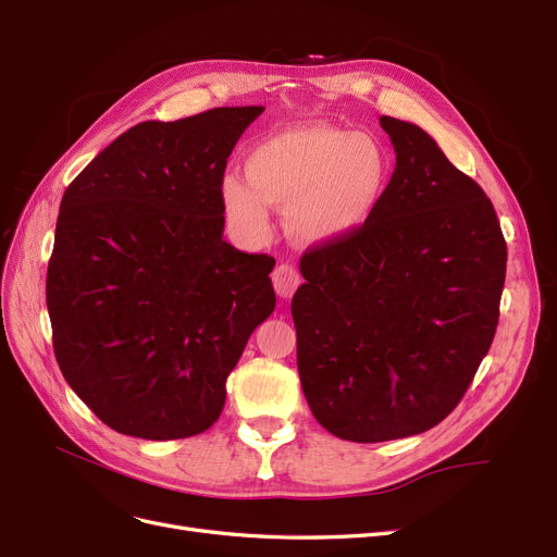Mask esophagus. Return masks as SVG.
Returning <instances> with one entry per match:
<instances>
[{
    "label": "esophagus",
    "mask_w": 557,
    "mask_h": 557,
    "mask_svg": "<svg viewBox=\"0 0 557 557\" xmlns=\"http://www.w3.org/2000/svg\"><path fill=\"white\" fill-rule=\"evenodd\" d=\"M300 282H302V277L296 271V265H292V263H280L273 271V286H275L277 296H282V298H292L294 292L300 286Z\"/></svg>",
    "instance_id": "1"
}]
</instances>
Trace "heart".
Masks as SVG:
<instances>
[{"mask_svg": "<svg viewBox=\"0 0 557 557\" xmlns=\"http://www.w3.org/2000/svg\"><path fill=\"white\" fill-rule=\"evenodd\" d=\"M245 181L224 176L222 211L252 240L273 230L271 206L289 213L302 243H337L372 220L389 190L395 160L385 141L325 123H305L257 141L247 151Z\"/></svg>", "mask_w": 557, "mask_h": 557, "instance_id": "heart-1", "label": "heart"}]
</instances>
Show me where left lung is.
I'll return each instance as SVG.
<instances>
[{"mask_svg":"<svg viewBox=\"0 0 557 557\" xmlns=\"http://www.w3.org/2000/svg\"><path fill=\"white\" fill-rule=\"evenodd\" d=\"M397 168L362 230L300 259L298 374L333 436L422 434L457 408L496 335L507 243L491 199L416 123L381 116Z\"/></svg>","mask_w":557,"mask_h":557,"instance_id":"8db88e82","label":"left lung"}]
</instances>
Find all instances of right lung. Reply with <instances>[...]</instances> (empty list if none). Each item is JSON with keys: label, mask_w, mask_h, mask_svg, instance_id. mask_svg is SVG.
I'll use <instances>...</instances> for the list:
<instances>
[{"label": "right lung", "mask_w": 557, "mask_h": 557, "mask_svg": "<svg viewBox=\"0 0 557 557\" xmlns=\"http://www.w3.org/2000/svg\"><path fill=\"white\" fill-rule=\"evenodd\" d=\"M261 106L144 121L69 185L46 298L61 374L119 434L197 436L222 413L275 259L222 238L220 185Z\"/></svg>", "instance_id": "right-lung-1"}]
</instances>
